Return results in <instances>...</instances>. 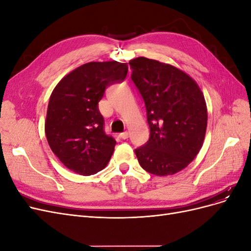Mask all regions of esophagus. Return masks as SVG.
I'll return each mask as SVG.
<instances>
[{"mask_svg":"<svg viewBox=\"0 0 251 251\" xmlns=\"http://www.w3.org/2000/svg\"><path fill=\"white\" fill-rule=\"evenodd\" d=\"M119 137L121 138V139H127L128 138V133L126 131V132H124V133H121V134H119Z\"/></svg>","mask_w":251,"mask_h":251,"instance_id":"1","label":"esophagus"}]
</instances>
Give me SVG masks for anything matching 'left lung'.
<instances>
[{
	"label": "left lung",
	"mask_w": 251,
	"mask_h": 251,
	"mask_svg": "<svg viewBox=\"0 0 251 251\" xmlns=\"http://www.w3.org/2000/svg\"><path fill=\"white\" fill-rule=\"evenodd\" d=\"M128 64L150 126L148 142L135 150L139 164L156 176L176 174L202 148L207 126L203 93L191 76L172 65L143 56Z\"/></svg>",
	"instance_id": "left-lung-1"
}]
</instances>
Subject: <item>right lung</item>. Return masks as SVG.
<instances>
[{
	"label": "right lung",
	"instance_id": "add662e5",
	"mask_svg": "<svg viewBox=\"0 0 251 251\" xmlns=\"http://www.w3.org/2000/svg\"><path fill=\"white\" fill-rule=\"evenodd\" d=\"M126 73V63H88L66 75L53 90L45 132L53 153L74 173L90 176L108 164L116 141L104 132L98 102L105 89L123 82Z\"/></svg>",
	"mask_w": 251,
	"mask_h": 251
}]
</instances>
